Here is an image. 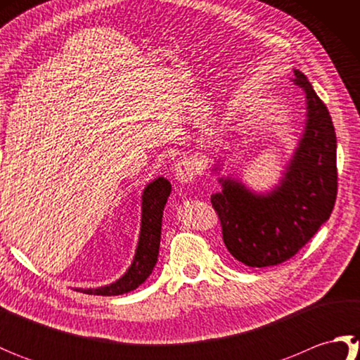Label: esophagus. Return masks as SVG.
<instances>
[{
	"label": "esophagus",
	"instance_id": "34e87169",
	"mask_svg": "<svg viewBox=\"0 0 360 360\" xmlns=\"http://www.w3.org/2000/svg\"><path fill=\"white\" fill-rule=\"evenodd\" d=\"M173 176L176 181L181 182V184H190L196 176V167L193 160L190 158L178 160L173 167Z\"/></svg>",
	"mask_w": 360,
	"mask_h": 360
}]
</instances>
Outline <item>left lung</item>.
<instances>
[{
  "instance_id": "1",
  "label": "left lung",
  "mask_w": 360,
  "mask_h": 360,
  "mask_svg": "<svg viewBox=\"0 0 360 360\" xmlns=\"http://www.w3.org/2000/svg\"><path fill=\"white\" fill-rule=\"evenodd\" d=\"M292 83L304 93L307 120L300 141L277 184L255 192L240 178L212 167L221 192L212 195L233 258L250 267L275 266L295 255L330 218L338 195V141L330 112L308 77L294 70Z\"/></svg>"
}]
</instances>
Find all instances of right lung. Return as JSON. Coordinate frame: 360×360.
I'll use <instances>...</instances> for the list:
<instances>
[{"label": "right lung", "mask_w": 360, "mask_h": 360, "mask_svg": "<svg viewBox=\"0 0 360 360\" xmlns=\"http://www.w3.org/2000/svg\"><path fill=\"white\" fill-rule=\"evenodd\" d=\"M172 192V184L168 179L159 176L151 181L142 192V213H141V232L137 240L133 262L127 272L111 285L101 288H75L83 294L93 295H120L139 288L150 277L158 262L160 229H162V213L168 196Z\"/></svg>", "instance_id": "1"}]
</instances>
